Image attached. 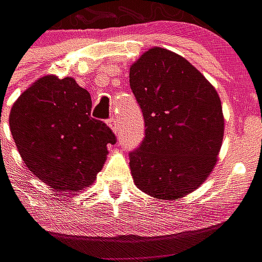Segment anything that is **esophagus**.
I'll return each instance as SVG.
<instances>
[{"mask_svg":"<svg viewBox=\"0 0 262 262\" xmlns=\"http://www.w3.org/2000/svg\"><path fill=\"white\" fill-rule=\"evenodd\" d=\"M106 123H108V126L111 127L112 130L115 132V135H119V125H118V121H116V116L112 115Z\"/></svg>","mask_w":262,"mask_h":262,"instance_id":"1","label":"esophagus"}]
</instances>
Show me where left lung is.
Instances as JSON below:
<instances>
[{
    "label": "left lung",
    "mask_w": 262,
    "mask_h": 262,
    "mask_svg": "<svg viewBox=\"0 0 262 262\" xmlns=\"http://www.w3.org/2000/svg\"><path fill=\"white\" fill-rule=\"evenodd\" d=\"M129 83L144 118V139L129 152L135 183L173 200L210 175L224 139L218 93L190 62L151 48L130 67Z\"/></svg>",
    "instance_id": "left-lung-1"
}]
</instances>
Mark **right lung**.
Instances as JSON below:
<instances>
[{"mask_svg":"<svg viewBox=\"0 0 262 262\" xmlns=\"http://www.w3.org/2000/svg\"><path fill=\"white\" fill-rule=\"evenodd\" d=\"M90 93L72 77L38 79L13 104L9 126L32 173L52 189L82 190L102 169L116 137L94 119Z\"/></svg>","mask_w":262,"mask_h":262,"instance_id":"add662e5","label":"right lung"}]
</instances>
